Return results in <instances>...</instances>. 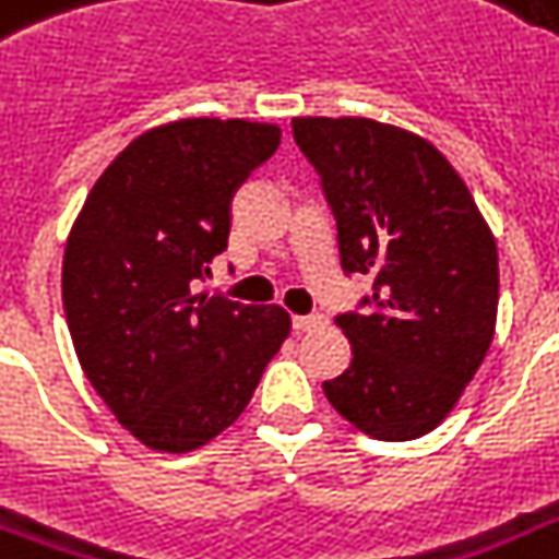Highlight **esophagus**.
<instances>
[{
  "label": "esophagus",
  "mask_w": 559,
  "mask_h": 559,
  "mask_svg": "<svg viewBox=\"0 0 559 559\" xmlns=\"http://www.w3.org/2000/svg\"><path fill=\"white\" fill-rule=\"evenodd\" d=\"M293 328H296V331H319V328H324V316L322 313L293 316Z\"/></svg>",
  "instance_id": "34e87169"
}]
</instances>
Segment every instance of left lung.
Returning a JSON list of instances; mask_svg holds the SVG:
<instances>
[{
    "mask_svg": "<svg viewBox=\"0 0 559 559\" xmlns=\"http://www.w3.org/2000/svg\"><path fill=\"white\" fill-rule=\"evenodd\" d=\"M293 139L322 179L345 275L371 296L336 316L348 371L322 385L377 441L432 432L493 342L499 254L467 186L432 144L368 118H296Z\"/></svg>",
    "mask_w": 559,
    "mask_h": 559,
    "instance_id": "obj_1",
    "label": "left lung"
}]
</instances>
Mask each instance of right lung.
<instances>
[{"mask_svg": "<svg viewBox=\"0 0 559 559\" xmlns=\"http://www.w3.org/2000/svg\"><path fill=\"white\" fill-rule=\"evenodd\" d=\"M281 130L188 118L139 135L104 170L63 258L83 373L151 450L188 452L235 424L289 333L278 305L197 289L226 252L231 200Z\"/></svg>", "mask_w": 559, "mask_h": 559, "instance_id": "add662e5", "label": "right lung"}]
</instances>
